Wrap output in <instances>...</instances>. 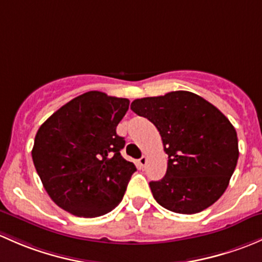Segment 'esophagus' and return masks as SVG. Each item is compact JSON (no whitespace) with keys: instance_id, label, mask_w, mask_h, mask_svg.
Returning <instances> with one entry per match:
<instances>
[{"instance_id":"1","label":"esophagus","mask_w":262,"mask_h":262,"mask_svg":"<svg viewBox=\"0 0 262 262\" xmlns=\"http://www.w3.org/2000/svg\"><path fill=\"white\" fill-rule=\"evenodd\" d=\"M139 164L142 166V168H145V165L147 164V156H145V155L142 156V158L139 160Z\"/></svg>"}]
</instances>
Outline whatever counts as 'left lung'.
Listing matches in <instances>:
<instances>
[{"label": "left lung", "instance_id": "8db88e82", "mask_svg": "<svg viewBox=\"0 0 262 262\" xmlns=\"http://www.w3.org/2000/svg\"><path fill=\"white\" fill-rule=\"evenodd\" d=\"M131 110L155 125L168 154L165 177L150 182L155 201L182 214L202 212L217 202L238 160L237 132L228 118L187 91L135 99Z\"/></svg>", "mask_w": 262, "mask_h": 262}]
</instances>
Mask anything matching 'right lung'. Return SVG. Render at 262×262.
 I'll return each instance as SVG.
<instances>
[{"instance_id": "add662e5", "label": "right lung", "mask_w": 262, "mask_h": 262, "mask_svg": "<svg viewBox=\"0 0 262 262\" xmlns=\"http://www.w3.org/2000/svg\"><path fill=\"white\" fill-rule=\"evenodd\" d=\"M127 98L91 91L54 112L36 132L31 155L54 203L78 217L111 212L122 201L134 163L120 151L116 127L128 110Z\"/></svg>"}]
</instances>
